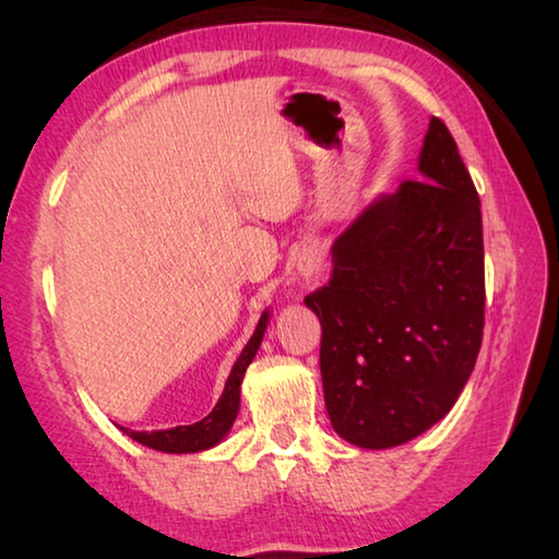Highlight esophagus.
<instances>
[{
	"instance_id": "esophagus-1",
	"label": "esophagus",
	"mask_w": 559,
	"mask_h": 559,
	"mask_svg": "<svg viewBox=\"0 0 559 559\" xmlns=\"http://www.w3.org/2000/svg\"><path fill=\"white\" fill-rule=\"evenodd\" d=\"M296 271H298V281L306 288H316L320 281H323V271H325V253L316 241L302 243L296 251Z\"/></svg>"
}]
</instances>
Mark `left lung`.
Returning <instances> with one entry per match:
<instances>
[{"mask_svg":"<svg viewBox=\"0 0 559 559\" xmlns=\"http://www.w3.org/2000/svg\"><path fill=\"white\" fill-rule=\"evenodd\" d=\"M419 173L337 236L328 286L306 296L323 325L328 416L359 449L400 447L443 419L484 340L480 200L439 118Z\"/></svg>","mask_w":559,"mask_h":559,"instance_id":"left-lung-1","label":"left lung"}]
</instances>
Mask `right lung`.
<instances>
[{"label": "right lung", "instance_id": "right-lung-1", "mask_svg": "<svg viewBox=\"0 0 559 559\" xmlns=\"http://www.w3.org/2000/svg\"><path fill=\"white\" fill-rule=\"evenodd\" d=\"M266 325H269V310L261 316L251 340L246 343L239 359L234 362L231 374H229V380H226L219 402H216L214 409L206 414L202 421L189 424V427H175V429L150 431V433L147 431H128V429H122V431H126L130 439L143 443V447L155 449V451H165V453H197V451L216 447V443H219L226 433H229L236 414H239L241 382H243L246 367L251 365L253 357H257L263 333H266Z\"/></svg>", "mask_w": 559, "mask_h": 559}]
</instances>
